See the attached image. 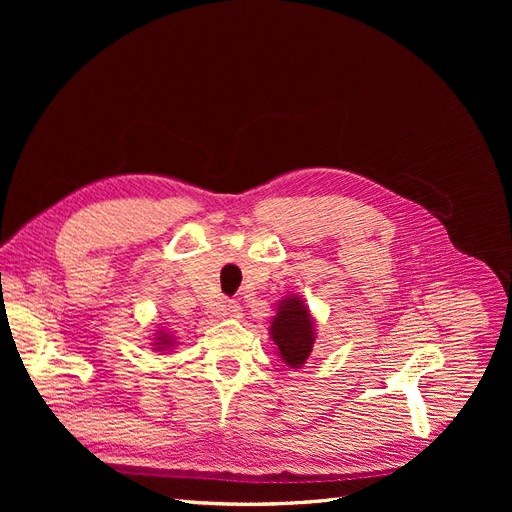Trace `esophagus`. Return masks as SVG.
<instances>
[{
    "label": "esophagus",
    "mask_w": 512,
    "mask_h": 512,
    "mask_svg": "<svg viewBox=\"0 0 512 512\" xmlns=\"http://www.w3.org/2000/svg\"><path fill=\"white\" fill-rule=\"evenodd\" d=\"M226 309V315L228 317H232V319H240L242 317V307H240V303H236V301H226V305H224Z\"/></svg>",
    "instance_id": "34e87169"
}]
</instances>
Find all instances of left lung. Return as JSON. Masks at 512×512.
Returning <instances> with one entry per match:
<instances>
[{"label":"left lung","mask_w":512,"mask_h":512,"mask_svg":"<svg viewBox=\"0 0 512 512\" xmlns=\"http://www.w3.org/2000/svg\"><path fill=\"white\" fill-rule=\"evenodd\" d=\"M270 330L282 361L290 367H303L313 351L315 330L309 309L299 297H288L280 303Z\"/></svg>","instance_id":"obj_1"}]
</instances>
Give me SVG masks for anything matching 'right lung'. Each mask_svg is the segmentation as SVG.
<instances>
[{
  "mask_svg": "<svg viewBox=\"0 0 512 512\" xmlns=\"http://www.w3.org/2000/svg\"><path fill=\"white\" fill-rule=\"evenodd\" d=\"M157 348L155 351H164V348H168V346H172V336H168V334H159V338H157Z\"/></svg>",
  "mask_w": 512,
  "mask_h": 512,
  "instance_id": "obj_1",
  "label": "right lung"
}]
</instances>
